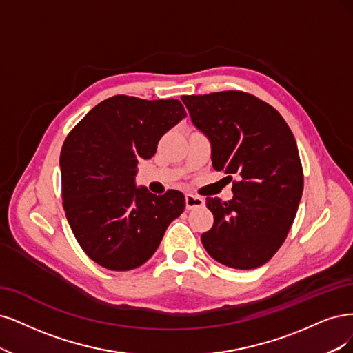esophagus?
I'll use <instances>...</instances> for the list:
<instances>
[{"label": "esophagus", "mask_w": 353, "mask_h": 353, "mask_svg": "<svg viewBox=\"0 0 353 353\" xmlns=\"http://www.w3.org/2000/svg\"><path fill=\"white\" fill-rule=\"evenodd\" d=\"M203 205H205V201H203L202 198H199L196 195H190V193H188V195H186V208L188 210L199 208V207H203Z\"/></svg>", "instance_id": "34e87169"}]
</instances>
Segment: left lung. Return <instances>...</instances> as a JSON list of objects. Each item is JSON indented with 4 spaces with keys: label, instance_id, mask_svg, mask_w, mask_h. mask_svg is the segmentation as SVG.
I'll list each match as a JSON object with an SVG mask.
<instances>
[{
    "label": "left lung",
    "instance_id": "left-lung-1",
    "mask_svg": "<svg viewBox=\"0 0 353 353\" xmlns=\"http://www.w3.org/2000/svg\"><path fill=\"white\" fill-rule=\"evenodd\" d=\"M195 126L211 142L212 167L233 176V198H207L214 215L201 234L205 251L237 270L264 265L283 245L296 215L303 170L294 136L280 112L242 90L183 95Z\"/></svg>",
    "mask_w": 353,
    "mask_h": 353
}]
</instances>
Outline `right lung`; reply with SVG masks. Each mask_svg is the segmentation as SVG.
<instances>
[{"mask_svg": "<svg viewBox=\"0 0 353 353\" xmlns=\"http://www.w3.org/2000/svg\"><path fill=\"white\" fill-rule=\"evenodd\" d=\"M183 117L179 99L116 95L67 134L60 155L63 208L77 243L101 267L142 265L183 212L181 192L157 196L134 185L139 158H151L163 134Z\"/></svg>", "mask_w": 353, "mask_h": 353, "instance_id": "1", "label": "right lung"}]
</instances>
